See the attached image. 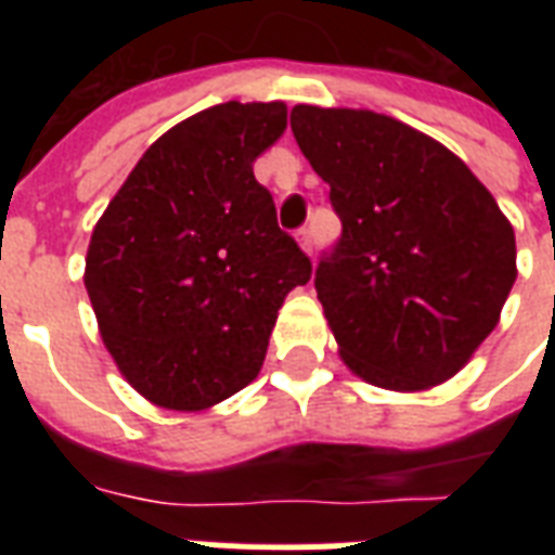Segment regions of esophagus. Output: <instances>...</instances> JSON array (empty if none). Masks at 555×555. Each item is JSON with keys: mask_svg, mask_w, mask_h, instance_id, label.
Masks as SVG:
<instances>
[{"mask_svg": "<svg viewBox=\"0 0 555 555\" xmlns=\"http://www.w3.org/2000/svg\"><path fill=\"white\" fill-rule=\"evenodd\" d=\"M296 238H299V244H302V250H305V253H311V250H313V233H311V227H302V230L296 233Z\"/></svg>", "mask_w": 555, "mask_h": 555, "instance_id": "obj_1", "label": "esophagus"}]
</instances>
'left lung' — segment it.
Here are the masks:
<instances>
[{
	"instance_id": "obj_1",
	"label": "left lung",
	"mask_w": 555,
	"mask_h": 555,
	"mask_svg": "<svg viewBox=\"0 0 555 555\" xmlns=\"http://www.w3.org/2000/svg\"><path fill=\"white\" fill-rule=\"evenodd\" d=\"M291 129L343 221L313 276L343 360L397 391L449 379L516 282V235L495 198L395 117L296 106Z\"/></svg>"
}]
</instances>
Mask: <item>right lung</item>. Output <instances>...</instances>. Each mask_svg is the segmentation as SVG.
I'll list each match as a JSON object with an SVG mask.
<instances>
[{
    "mask_svg": "<svg viewBox=\"0 0 555 555\" xmlns=\"http://www.w3.org/2000/svg\"><path fill=\"white\" fill-rule=\"evenodd\" d=\"M285 126V103L233 100L186 117L143 152L91 233L100 337L152 403L198 412L242 391L285 296L311 279L253 176Z\"/></svg>",
    "mask_w": 555,
    "mask_h": 555,
    "instance_id": "add662e5",
    "label": "right lung"
}]
</instances>
